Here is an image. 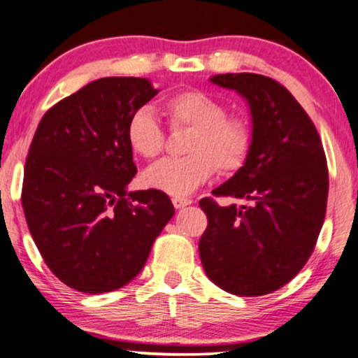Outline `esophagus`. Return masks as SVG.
<instances>
[{
    "label": "esophagus",
    "instance_id": "obj_1",
    "mask_svg": "<svg viewBox=\"0 0 358 358\" xmlns=\"http://www.w3.org/2000/svg\"><path fill=\"white\" fill-rule=\"evenodd\" d=\"M192 200L190 198H182V196H174L173 198V205L176 210H180V208H185L187 205H190Z\"/></svg>",
    "mask_w": 358,
    "mask_h": 358
}]
</instances>
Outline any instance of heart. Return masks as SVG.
Listing matches in <instances>:
<instances>
[{"instance_id": "1", "label": "heart", "mask_w": 358, "mask_h": 358, "mask_svg": "<svg viewBox=\"0 0 358 358\" xmlns=\"http://www.w3.org/2000/svg\"><path fill=\"white\" fill-rule=\"evenodd\" d=\"M173 129L192 128L182 158H164L144 173V182L169 195H189L221 173H235L246 163L252 133L245 120L227 117V107L208 92L185 90L163 102ZM126 139L136 155L152 160L164 148V131L153 112L142 107L131 115Z\"/></svg>"}]
</instances>
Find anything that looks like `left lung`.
Returning <instances> with one entry per match:
<instances>
[{
	"label": "left lung",
	"instance_id": "8db88e82",
	"mask_svg": "<svg viewBox=\"0 0 358 358\" xmlns=\"http://www.w3.org/2000/svg\"><path fill=\"white\" fill-rule=\"evenodd\" d=\"M211 81L248 101L252 145L234 178L213 190L246 205L219 206L201 198L208 227L198 251L211 282L255 298L293 280L315 248L327 213V157L310 117L278 81L257 73Z\"/></svg>",
	"mask_w": 358,
	"mask_h": 358
}]
</instances>
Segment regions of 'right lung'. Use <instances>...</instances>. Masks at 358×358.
Wrapping results in <instances>:
<instances>
[{
	"label": "right lung",
	"instance_id": "add662e5",
	"mask_svg": "<svg viewBox=\"0 0 358 358\" xmlns=\"http://www.w3.org/2000/svg\"><path fill=\"white\" fill-rule=\"evenodd\" d=\"M157 92L145 78L96 80L49 108L33 136L22 184L27 224L51 272L81 293L129 283L174 216L164 192H126L137 173L126 126Z\"/></svg>",
	"mask_w": 358,
	"mask_h": 358
}]
</instances>
